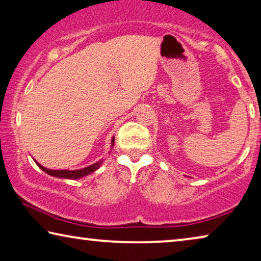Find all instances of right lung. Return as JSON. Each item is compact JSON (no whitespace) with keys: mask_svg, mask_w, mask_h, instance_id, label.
<instances>
[{"mask_svg":"<svg viewBox=\"0 0 261 261\" xmlns=\"http://www.w3.org/2000/svg\"><path fill=\"white\" fill-rule=\"evenodd\" d=\"M114 140L115 138L112 139V145H110V148H113L114 146ZM35 161V160H34ZM105 161V159H101L98 162L93 163V165L85 167V168H82V169H77V170H69V169H48V168L41 166L40 163L35 161L39 168H41V169L45 171L46 174L50 175V176H54V177H59V178H65V179H78V178H82V177H85V176L90 175L92 173H94L95 170H98L99 168L101 167Z\"/></svg>","mask_w":261,"mask_h":261,"instance_id":"add662e5","label":"right lung"}]
</instances>
